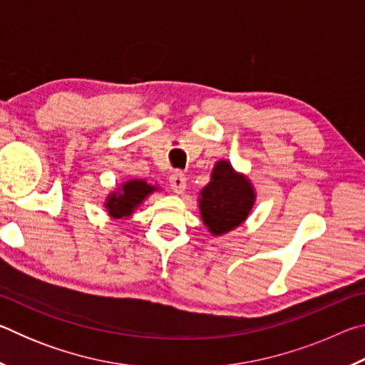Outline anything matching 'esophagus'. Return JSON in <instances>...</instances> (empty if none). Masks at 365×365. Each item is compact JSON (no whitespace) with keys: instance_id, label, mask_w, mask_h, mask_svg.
<instances>
[{"instance_id":"34e87169","label":"esophagus","mask_w":365,"mask_h":365,"mask_svg":"<svg viewBox=\"0 0 365 365\" xmlns=\"http://www.w3.org/2000/svg\"><path fill=\"white\" fill-rule=\"evenodd\" d=\"M170 187H172V190L175 191V193H178V195H182V193H185V188H187V177H185L182 172H174V174L170 175Z\"/></svg>"}]
</instances>
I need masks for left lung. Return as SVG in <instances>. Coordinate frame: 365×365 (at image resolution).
<instances>
[{"label":"left lung","instance_id":"left-lung-1","mask_svg":"<svg viewBox=\"0 0 365 365\" xmlns=\"http://www.w3.org/2000/svg\"><path fill=\"white\" fill-rule=\"evenodd\" d=\"M256 202V190L248 175L235 170L230 160L214 164L211 180L197 196L202 224L214 237L235 230L250 217Z\"/></svg>","mask_w":365,"mask_h":365}]
</instances>
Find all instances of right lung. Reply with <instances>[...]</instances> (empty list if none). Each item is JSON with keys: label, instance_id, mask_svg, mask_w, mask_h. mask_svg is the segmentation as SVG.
I'll list each match as a JSON object with an SVG mask.
<instances>
[{"label": "right lung", "instance_id": "obj_1", "mask_svg": "<svg viewBox=\"0 0 365 365\" xmlns=\"http://www.w3.org/2000/svg\"><path fill=\"white\" fill-rule=\"evenodd\" d=\"M154 191H160L158 185L148 183L143 178H130L110 191L104 200V207L110 219L127 220Z\"/></svg>", "mask_w": 365, "mask_h": 365}]
</instances>
